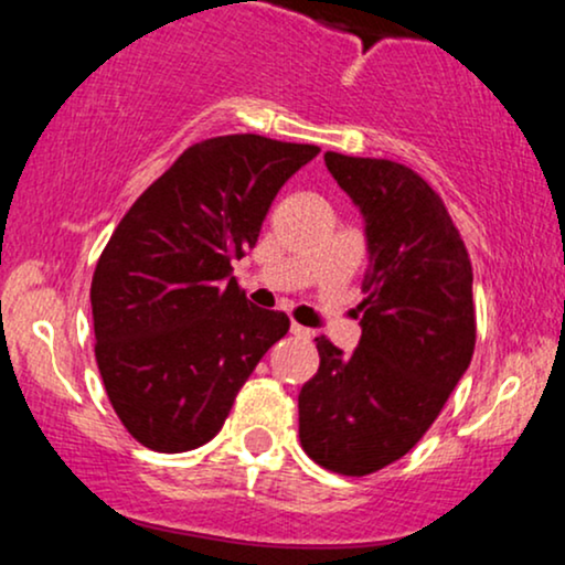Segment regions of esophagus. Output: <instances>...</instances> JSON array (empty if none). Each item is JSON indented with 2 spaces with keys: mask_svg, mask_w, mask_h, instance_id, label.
Segmentation results:
<instances>
[{
  "mask_svg": "<svg viewBox=\"0 0 565 565\" xmlns=\"http://www.w3.org/2000/svg\"><path fill=\"white\" fill-rule=\"evenodd\" d=\"M291 334L300 337V340H310V337H313V332H310L308 327H300V323H297V321H291Z\"/></svg>",
  "mask_w": 565,
  "mask_h": 565,
  "instance_id": "34e87169",
  "label": "esophagus"
}]
</instances>
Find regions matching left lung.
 <instances>
[{
  "instance_id": "left-lung-1",
  "label": "left lung",
  "mask_w": 565,
  "mask_h": 565,
  "mask_svg": "<svg viewBox=\"0 0 565 565\" xmlns=\"http://www.w3.org/2000/svg\"><path fill=\"white\" fill-rule=\"evenodd\" d=\"M323 161L366 217L372 265L359 348L345 355L316 337L300 444L321 468L361 478L417 446L470 366L472 265L444 199L406 164L334 151Z\"/></svg>"
}]
</instances>
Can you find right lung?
Returning a JSON list of instances; mask_svg holds the SVG:
<instances>
[{
  "label": "right lung",
  "instance_id": "add662e5",
  "mask_svg": "<svg viewBox=\"0 0 565 565\" xmlns=\"http://www.w3.org/2000/svg\"><path fill=\"white\" fill-rule=\"evenodd\" d=\"M308 142L220 135L193 142L127 210L95 265V359L138 444L178 454L215 438L257 361L289 332L246 302L233 257L257 244Z\"/></svg>",
  "mask_w": 565,
  "mask_h": 565
}]
</instances>
